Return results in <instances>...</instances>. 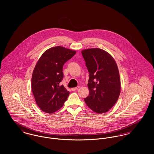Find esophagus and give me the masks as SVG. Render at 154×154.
Returning <instances> with one entry per match:
<instances>
[{
  "mask_svg": "<svg viewBox=\"0 0 154 154\" xmlns=\"http://www.w3.org/2000/svg\"><path fill=\"white\" fill-rule=\"evenodd\" d=\"M79 88V86H77L76 87H75V88H72L71 89H72V91H76V90H77L78 88Z\"/></svg>",
  "mask_w": 154,
  "mask_h": 154,
  "instance_id": "obj_1",
  "label": "esophagus"
}]
</instances>
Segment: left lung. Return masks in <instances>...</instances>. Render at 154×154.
<instances>
[{
	"label": "left lung",
	"mask_w": 154,
	"mask_h": 154,
	"mask_svg": "<svg viewBox=\"0 0 154 154\" xmlns=\"http://www.w3.org/2000/svg\"><path fill=\"white\" fill-rule=\"evenodd\" d=\"M81 53L89 75V94L85 102L95 112H106L116 103L120 93L117 64L109 53L100 48H89Z\"/></svg>",
	"instance_id": "1"
}]
</instances>
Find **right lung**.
Segmentation results:
<instances>
[{"label":"right lung","mask_w":154,"mask_h":154,"mask_svg":"<svg viewBox=\"0 0 154 154\" xmlns=\"http://www.w3.org/2000/svg\"><path fill=\"white\" fill-rule=\"evenodd\" d=\"M75 51L57 46L46 50L34 69L31 88L35 102L45 112L59 110L68 98L69 91L60 83L63 78V66Z\"/></svg>","instance_id":"right-lung-1"}]
</instances>
